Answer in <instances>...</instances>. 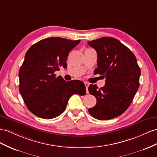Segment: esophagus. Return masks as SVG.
Listing matches in <instances>:
<instances>
[{
    "label": "esophagus",
    "instance_id": "esophagus-1",
    "mask_svg": "<svg viewBox=\"0 0 157 157\" xmlns=\"http://www.w3.org/2000/svg\"><path fill=\"white\" fill-rule=\"evenodd\" d=\"M84 84H85V86H86V92H87V93H89V91H88V87H89V83H87V82H85V83H84Z\"/></svg>",
    "mask_w": 157,
    "mask_h": 157
}]
</instances>
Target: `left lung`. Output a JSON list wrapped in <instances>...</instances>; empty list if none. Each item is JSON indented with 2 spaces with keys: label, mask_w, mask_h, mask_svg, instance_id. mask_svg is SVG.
<instances>
[{
  "label": "left lung",
  "mask_w": 157,
  "mask_h": 157,
  "mask_svg": "<svg viewBox=\"0 0 157 157\" xmlns=\"http://www.w3.org/2000/svg\"><path fill=\"white\" fill-rule=\"evenodd\" d=\"M88 44L97 53V68L94 71L105 77V86H89L97 104L88 110L99 120L114 118L123 114L132 103L140 86L141 70L134 54L118 39L103 37Z\"/></svg>",
  "instance_id": "1"
}]
</instances>
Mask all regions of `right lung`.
I'll use <instances>...</instances> for the list:
<instances>
[{
    "label": "right lung",
    "instance_id": "right-lung-1",
    "mask_svg": "<svg viewBox=\"0 0 157 157\" xmlns=\"http://www.w3.org/2000/svg\"><path fill=\"white\" fill-rule=\"evenodd\" d=\"M80 43L61 37H49L35 43L27 51L19 71V91L28 109L44 119L56 118L64 113L74 94L86 93L79 80L66 82L55 71L67 66L69 52Z\"/></svg>",
    "mask_w": 157,
    "mask_h": 157
}]
</instances>
